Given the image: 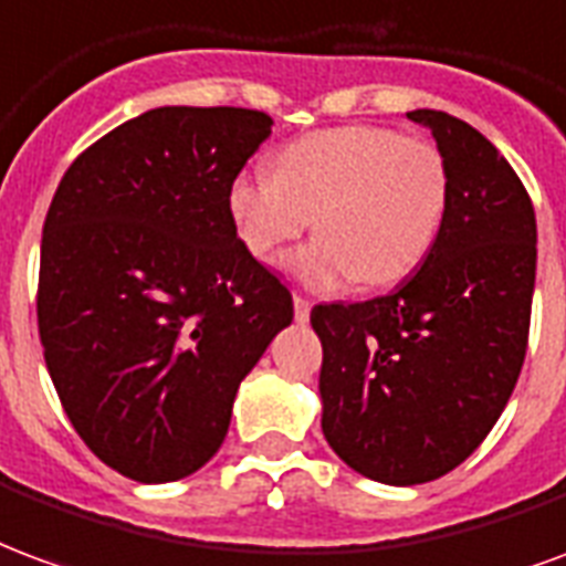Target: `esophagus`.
Segmentation results:
<instances>
[{"label": "esophagus", "instance_id": "esophagus-1", "mask_svg": "<svg viewBox=\"0 0 566 566\" xmlns=\"http://www.w3.org/2000/svg\"><path fill=\"white\" fill-rule=\"evenodd\" d=\"M295 323H307L311 319V298H304V295H298L295 292Z\"/></svg>", "mask_w": 566, "mask_h": 566}]
</instances>
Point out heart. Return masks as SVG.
Here are the masks:
<instances>
[{"label":"heart","instance_id":"obj_1","mask_svg":"<svg viewBox=\"0 0 566 566\" xmlns=\"http://www.w3.org/2000/svg\"><path fill=\"white\" fill-rule=\"evenodd\" d=\"M226 201L243 247L265 262L311 222L316 238L286 259L289 274L307 289L332 292L353 280L389 286L431 250L447 213L449 171L424 138L340 126L286 144L271 175H238Z\"/></svg>","mask_w":566,"mask_h":566}]
</instances>
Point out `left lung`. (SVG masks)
<instances>
[{"label":"left lung","instance_id":"obj_1","mask_svg":"<svg viewBox=\"0 0 566 566\" xmlns=\"http://www.w3.org/2000/svg\"><path fill=\"white\" fill-rule=\"evenodd\" d=\"M407 117L447 159L440 232L391 295L311 311L325 440L386 485L437 480L489 437L525 361L537 277L534 205L513 165L452 114Z\"/></svg>","mask_w":566,"mask_h":566}]
</instances>
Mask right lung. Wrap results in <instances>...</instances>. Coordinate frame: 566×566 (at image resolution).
Masks as SVG:
<instances>
[{"label": "right lung", "mask_w": 566, "mask_h": 566, "mask_svg": "<svg viewBox=\"0 0 566 566\" xmlns=\"http://www.w3.org/2000/svg\"><path fill=\"white\" fill-rule=\"evenodd\" d=\"M271 126L262 111L153 108L86 147L51 201L44 361L81 440L135 482L217 455L241 379L292 323L226 201Z\"/></svg>", "instance_id": "1"}]
</instances>
